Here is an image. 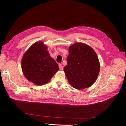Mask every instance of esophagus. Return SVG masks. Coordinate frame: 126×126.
Masks as SVG:
<instances>
[{"mask_svg": "<svg viewBox=\"0 0 126 126\" xmlns=\"http://www.w3.org/2000/svg\"><path fill=\"white\" fill-rule=\"evenodd\" d=\"M59 69L60 70H63V67L61 64H59Z\"/></svg>", "mask_w": 126, "mask_h": 126, "instance_id": "1", "label": "esophagus"}]
</instances>
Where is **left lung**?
Wrapping results in <instances>:
<instances>
[{
    "label": "left lung",
    "mask_w": 126,
    "mask_h": 126,
    "mask_svg": "<svg viewBox=\"0 0 126 126\" xmlns=\"http://www.w3.org/2000/svg\"><path fill=\"white\" fill-rule=\"evenodd\" d=\"M67 64L64 72L70 85L77 89L92 86L100 71V63L97 55L89 45L75 43L68 48Z\"/></svg>",
    "instance_id": "left-lung-1"
}]
</instances>
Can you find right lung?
<instances>
[{"instance_id":"add662e5","label":"right lung","mask_w":126,"mask_h":126,"mask_svg":"<svg viewBox=\"0 0 126 126\" xmlns=\"http://www.w3.org/2000/svg\"><path fill=\"white\" fill-rule=\"evenodd\" d=\"M21 69L25 78L37 86L46 84L59 70L47 46L39 41L32 45L22 56Z\"/></svg>"}]
</instances>
